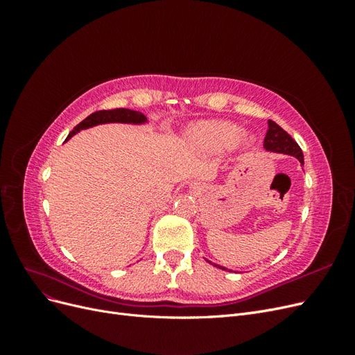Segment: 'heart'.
<instances>
[{
    "instance_id": "b5f03b06",
    "label": "heart",
    "mask_w": 355,
    "mask_h": 355,
    "mask_svg": "<svg viewBox=\"0 0 355 355\" xmlns=\"http://www.w3.org/2000/svg\"><path fill=\"white\" fill-rule=\"evenodd\" d=\"M192 135L202 141L209 142L214 148H223L231 141L237 137L240 128L228 121H220V120H211V121H202L192 127ZM253 142L252 137L245 139V145H250Z\"/></svg>"
}]
</instances>
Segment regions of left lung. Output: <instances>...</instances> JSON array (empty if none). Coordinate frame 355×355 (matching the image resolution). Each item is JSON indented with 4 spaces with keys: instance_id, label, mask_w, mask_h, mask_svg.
Here are the masks:
<instances>
[{
    "instance_id": "8db88e82",
    "label": "left lung",
    "mask_w": 355,
    "mask_h": 355,
    "mask_svg": "<svg viewBox=\"0 0 355 355\" xmlns=\"http://www.w3.org/2000/svg\"><path fill=\"white\" fill-rule=\"evenodd\" d=\"M268 124H270V128H268L266 136H265V141H263L265 151L292 155V157H295V158L299 159L300 166H304V154H302V149H300L299 145L293 141L292 136H290L287 132H284L280 125H278V124L274 123V121H271V120L268 121ZM204 259H206V257H204ZM206 261H207L209 263L214 265L216 268H219V270L231 271V270H228V268H225V266L218 265V263H213V262L209 261V259H206Z\"/></svg>"
}]
</instances>
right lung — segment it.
Returning <instances> with one entry per match:
<instances>
[{
    "instance_id": "obj_1",
    "label": "right lung",
    "mask_w": 355,
    "mask_h": 355,
    "mask_svg": "<svg viewBox=\"0 0 355 355\" xmlns=\"http://www.w3.org/2000/svg\"><path fill=\"white\" fill-rule=\"evenodd\" d=\"M115 123L144 125V124H148V118L142 112L125 110V108H116V110H110V111L93 112L87 118H85V120H83L78 125L73 127V130L65 139V142H68L73 135H77L81 130H85V128H92V127L101 125V124H115Z\"/></svg>"
}]
</instances>
